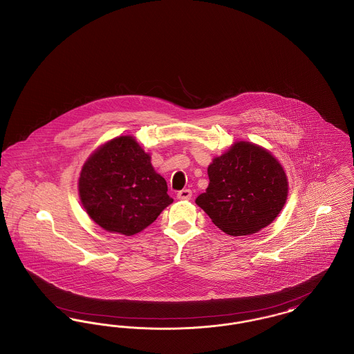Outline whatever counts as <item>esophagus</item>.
<instances>
[{"label":"esophagus","instance_id":"esophagus-1","mask_svg":"<svg viewBox=\"0 0 354 354\" xmlns=\"http://www.w3.org/2000/svg\"><path fill=\"white\" fill-rule=\"evenodd\" d=\"M191 196H192L191 189H182L178 192V199H180V201H188V199H191Z\"/></svg>","mask_w":354,"mask_h":354}]
</instances>
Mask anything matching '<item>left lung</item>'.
Masks as SVG:
<instances>
[{
	"instance_id": "1",
	"label": "left lung",
	"mask_w": 354,
	"mask_h": 354,
	"mask_svg": "<svg viewBox=\"0 0 354 354\" xmlns=\"http://www.w3.org/2000/svg\"><path fill=\"white\" fill-rule=\"evenodd\" d=\"M207 174L208 187L195 203L215 226L232 236L265 229L286 203V172L263 147L235 142L212 159Z\"/></svg>"
}]
</instances>
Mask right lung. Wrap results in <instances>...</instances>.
<instances>
[{
    "instance_id": "right-lung-1",
    "label": "right lung",
    "mask_w": 354,
    "mask_h": 354,
    "mask_svg": "<svg viewBox=\"0 0 354 354\" xmlns=\"http://www.w3.org/2000/svg\"><path fill=\"white\" fill-rule=\"evenodd\" d=\"M149 153L131 135L93 151L79 178V196L89 218L108 232L131 236L148 227L174 199Z\"/></svg>"
}]
</instances>
